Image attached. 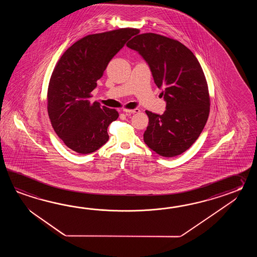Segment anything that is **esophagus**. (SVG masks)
<instances>
[{
  "instance_id": "obj_1",
  "label": "esophagus",
  "mask_w": 257,
  "mask_h": 257,
  "mask_svg": "<svg viewBox=\"0 0 257 257\" xmlns=\"http://www.w3.org/2000/svg\"><path fill=\"white\" fill-rule=\"evenodd\" d=\"M124 113H126V115H130V114H135V113H139L140 109L139 108H134V109H124Z\"/></svg>"
}]
</instances>
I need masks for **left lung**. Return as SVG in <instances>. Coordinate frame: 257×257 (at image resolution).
Listing matches in <instances>:
<instances>
[{"mask_svg":"<svg viewBox=\"0 0 257 257\" xmlns=\"http://www.w3.org/2000/svg\"><path fill=\"white\" fill-rule=\"evenodd\" d=\"M148 63L162 91L163 115L146 111L144 142L166 158L185 153L201 134L209 114L208 84L196 56L185 45L161 35H138L126 44Z\"/></svg>","mask_w":257,"mask_h":257,"instance_id":"obj_1","label":"left lung"}]
</instances>
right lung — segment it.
<instances>
[{
    "mask_svg": "<svg viewBox=\"0 0 257 257\" xmlns=\"http://www.w3.org/2000/svg\"><path fill=\"white\" fill-rule=\"evenodd\" d=\"M138 32L120 28L86 36L67 49L55 67L48 113L55 132L73 152L93 153L108 141L107 127L118 113L97 102L91 104L89 98L110 60Z\"/></svg>",
    "mask_w": 257,
    "mask_h": 257,
    "instance_id": "right-lung-1",
    "label": "right lung"
}]
</instances>
